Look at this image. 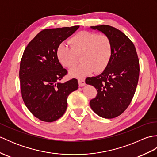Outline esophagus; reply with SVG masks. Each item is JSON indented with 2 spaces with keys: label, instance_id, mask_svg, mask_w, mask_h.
<instances>
[{
  "label": "esophagus",
  "instance_id": "1",
  "mask_svg": "<svg viewBox=\"0 0 157 157\" xmlns=\"http://www.w3.org/2000/svg\"><path fill=\"white\" fill-rule=\"evenodd\" d=\"M78 84H79V86H85L86 83H85V79L84 78H79L78 79Z\"/></svg>",
  "mask_w": 157,
  "mask_h": 157
}]
</instances>
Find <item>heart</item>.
I'll use <instances>...</instances> for the list:
<instances>
[{
    "mask_svg": "<svg viewBox=\"0 0 157 157\" xmlns=\"http://www.w3.org/2000/svg\"><path fill=\"white\" fill-rule=\"evenodd\" d=\"M70 46L61 44L56 48V57L59 63L67 69H72L78 63L81 56L80 65L71 69L72 77H83L95 71L101 73L107 67L113 55L111 40L105 34L82 31L70 38Z\"/></svg>",
    "mask_w": 157,
    "mask_h": 157,
    "instance_id": "obj_1",
    "label": "heart"
}]
</instances>
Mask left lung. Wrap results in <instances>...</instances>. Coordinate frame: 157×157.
Segmentation results:
<instances>
[{
	"label": "left lung",
	"instance_id": "obj_1",
	"mask_svg": "<svg viewBox=\"0 0 157 157\" xmlns=\"http://www.w3.org/2000/svg\"><path fill=\"white\" fill-rule=\"evenodd\" d=\"M110 38L112 57L101 74L86 79V84L94 86L97 94L90 102L91 109L103 118L120 115L128 107L137 87L140 66L133 42L125 34L108 25L91 26Z\"/></svg>",
	"mask_w": 157,
	"mask_h": 157
}]
</instances>
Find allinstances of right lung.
Here are the masks:
<instances>
[{
  "mask_svg": "<svg viewBox=\"0 0 157 157\" xmlns=\"http://www.w3.org/2000/svg\"><path fill=\"white\" fill-rule=\"evenodd\" d=\"M79 27L45 29L23 52L19 69L22 98L29 111L41 121L52 122L62 117L68 96L78 88L75 78L59 82L67 71L56 57V48Z\"/></svg>",
  "mask_w": 157,
  "mask_h": 157,
  "instance_id": "obj_1",
  "label": "right lung"
}]
</instances>
